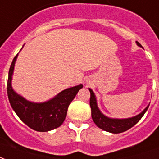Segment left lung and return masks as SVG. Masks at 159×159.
<instances>
[{"label":"left lung","instance_id":"left-lung-1","mask_svg":"<svg viewBox=\"0 0 159 159\" xmlns=\"http://www.w3.org/2000/svg\"><path fill=\"white\" fill-rule=\"evenodd\" d=\"M137 45L141 47L140 43H139L138 41H137ZM89 91H90L91 93L90 107L91 111H92V118H93V122L96 124V125L98 128L102 129L104 131L111 132V133H120V132H125V131L129 130L130 128H132V126H134L141 119V118L144 116L145 111H147L149 106H150L149 105L148 107H146L141 113L137 115L135 117L130 118V119H110V118H107L105 115L102 114L100 111L98 110L93 92L90 88H89Z\"/></svg>","mask_w":159,"mask_h":159}]
</instances>
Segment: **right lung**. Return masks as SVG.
<instances>
[{"label":"right lung","instance_id":"add662e5","mask_svg":"<svg viewBox=\"0 0 159 159\" xmlns=\"http://www.w3.org/2000/svg\"><path fill=\"white\" fill-rule=\"evenodd\" d=\"M17 55L14 58L10 66L7 86V96L12 108L21 121L34 131L48 132L61 126L66 119L70 103L83 86L79 85L67 88L47 102H29L16 93L11 86Z\"/></svg>","mask_w":159,"mask_h":159}]
</instances>
